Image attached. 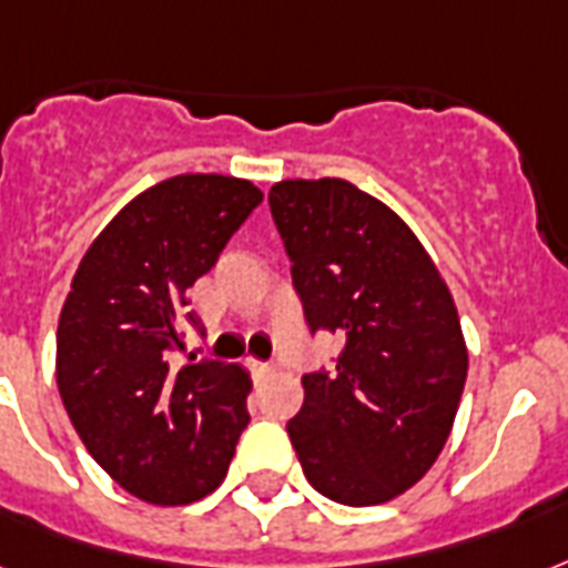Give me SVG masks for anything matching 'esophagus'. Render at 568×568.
Returning <instances> with one entry per match:
<instances>
[{"label":"esophagus","instance_id":"obj_1","mask_svg":"<svg viewBox=\"0 0 568 568\" xmlns=\"http://www.w3.org/2000/svg\"><path fill=\"white\" fill-rule=\"evenodd\" d=\"M246 369H250V375H253L255 381H265L267 375H274V366L262 361H246Z\"/></svg>","mask_w":568,"mask_h":568}]
</instances>
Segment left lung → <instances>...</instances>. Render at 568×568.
Listing matches in <instances>:
<instances>
[{
  "label": "left lung",
  "instance_id": "obj_1",
  "mask_svg": "<svg viewBox=\"0 0 568 568\" xmlns=\"http://www.w3.org/2000/svg\"><path fill=\"white\" fill-rule=\"evenodd\" d=\"M271 214L306 324L345 339L303 375L288 419L306 479L345 506L387 504L428 474L456 423L467 342L438 265L393 207L345 179H285Z\"/></svg>",
  "mask_w": 568,
  "mask_h": 568
}]
</instances>
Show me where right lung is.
Instances as JSON below:
<instances>
[{"label": "right lung", "mask_w": 568, "mask_h": 568, "mask_svg": "<svg viewBox=\"0 0 568 568\" xmlns=\"http://www.w3.org/2000/svg\"><path fill=\"white\" fill-rule=\"evenodd\" d=\"M253 181L184 172L133 196L82 255L55 333V384L77 435L124 491L154 506L211 495L250 423V372L184 363L187 292L250 211ZM196 361V357H190Z\"/></svg>", "instance_id": "1"}]
</instances>
